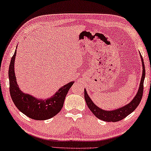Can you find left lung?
Segmentation results:
<instances>
[{"label":"left lung","instance_id":"1","mask_svg":"<svg viewBox=\"0 0 151 151\" xmlns=\"http://www.w3.org/2000/svg\"><path fill=\"white\" fill-rule=\"evenodd\" d=\"M140 56L142 65V73L140 84H139L138 92L135 95V96L127 105L123 106L122 108L114 109V110H104V109L100 108L99 107L97 106L92 102V100L90 99L89 96L88 95L86 89H84V99L85 101H86L87 106L90 109V110L98 119L107 122H116L124 119L125 117H127L131 113H132L137 108V106H139V103L141 102V100L142 99V92H143V83L145 76V65L143 62V59H142L141 53Z\"/></svg>","mask_w":151,"mask_h":151}]
</instances>
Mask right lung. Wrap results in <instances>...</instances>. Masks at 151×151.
I'll return each mask as SVG.
<instances>
[{
  "instance_id": "obj_1",
  "label": "right lung",
  "mask_w": 151,
  "mask_h": 151,
  "mask_svg": "<svg viewBox=\"0 0 151 151\" xmlns=\"http://www.w3.org/2000/svg\"><path fill=\"white\" fill-rule=\"evenodd\" d=\"M16 50L11 59L9 70L10 93L14 104L22 113L35 120H45L59 113L63 106L65 97L74 83L70 82L59 88L55 94L47 99H37L32 95L21 91L16 81L14 61Z\"/></svg>"
}]
</instances>
